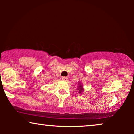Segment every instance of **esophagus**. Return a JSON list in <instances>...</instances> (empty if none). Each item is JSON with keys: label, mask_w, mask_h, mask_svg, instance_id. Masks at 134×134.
I'll use <instances>...</instances> for the list:
<instances>
[{"label": "esophagus", "mask_w": 134, "mask_h": 134, "mask_svg": "<svg viewBox=\"0 0 134 134\" xmlns=\"http://www.w3.org/2000/svg\"><path fill=\"white\" fill-rule=\"evenodd\" d=\"M62 80H64V81H66V80H68V77H62Z\"/></svg>", "instance_id": "34e87169"}]
</instances>
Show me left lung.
<instances>
[{"mask_svg": "<svg viewBox=\"0 0 134 134\" xmlns=\"http://www.w3.org/2000/svg\"><path fill=\"white\" fill-rule=\"evenodd\" d=\"M77 90H79V93H82V92L84 91V88L83 87V85L81 83V82H78V86H77Z\"/></svg>", "mask_w": 134, "mask_h": 134, "instance_id": "1", "label": "left lung"}]
</instances>
